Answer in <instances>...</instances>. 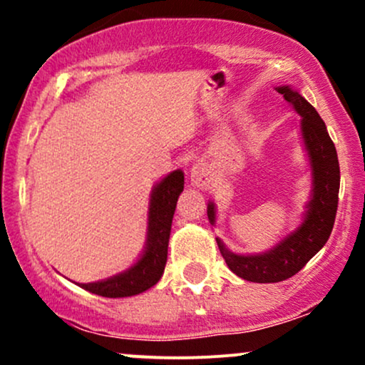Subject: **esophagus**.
Segmentation results:
<instances>
[{
  "mask_svg": "<svg viewBox=\"0 0 365 365\" xmlns=\"http://www.w3.org/2000/svg\"><path fill=\"white\" fill-rule=\"evenodd\" d=\"M190 178H192V183L197 187H206L209 182H211V171H209V166L206 163L199 161L195 163L194 166H192V171H190Z\"/></svg>",
  "mask_w": 365,
  "mask_h": 365,
  "instance_id": "obj_1",
  "label": "esophagus"
}]
</instances>
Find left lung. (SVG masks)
Wrapping results in <instances>:
<instances>
[{
  "instance_id": "left-lung-1",
  "label": "left lung",
  "mask_w": 365,
  "mask_h": 365,
  "mask_svg": "<svg viewBox=\"0 0 365 365\" xmlns=\"http://www.w3.org/2000/svg\"><path fill=\"white\" fill-rule=\"evenodd\" d=\"M284 101L302 115V133L314 171V195L307 216L295 233L288 235L276 249L261 255H237L228 252L217 240L225 262L237 276L254 283H278L292 278L322 249L333 230L340 192V165L336 149L324 121L311 103L290 87H279ZM207 216L215 223V207L209 204Z\"/></svg>"
}]
</instances>
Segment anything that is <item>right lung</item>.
I'll return each instance as SVG.
<instances>
[{"label":"right lung","instance_id":"add662e5","mask_svg":"<svg viewBox=\"0 0 365 365\" xmlns=\"http://www.w3.org/2000/svg\"><path fill=\"white\" fill-rule=\"evenodd\" d=\"M183 190V173L173 171L154 188L149 211L148 249L132 269L127 273L98 283H83V290L108 299L132 297L154 287L163 276L168 257V240L178 195Z\"/></svg>","mask_w":365,"mask_h":365}]
</instances>
